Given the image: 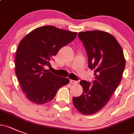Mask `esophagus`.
I'll list each match as a JSON object with an SVG mask.
<instances>
[{
  "instance_id": "esophagus-1",
  "label": "esophagus",
  "mask_w": 134,
  "mask_h": 134,
  "mask_svg": "<svg viewBox=\"0 0 134 134\" xmlns=\"http://www.w3.org/2000/svg\"><path fill=\"white\" fill-rule=\"evenodd\" d=\"M70 82H71V84H74V85L78 84V81H74V80H70Z\"/></svg>"
}]
</instances>
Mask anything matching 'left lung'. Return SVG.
<instances>
[{"instance_id": "8db88e82", "label": "left lung", "mask_w": 134, "mask_h": 134, "mask_svg": "<svg viewBox=\"0 0 134 134\" xmlns=\"http://www.w3.org/2000/svg\"><path fill=\"white\" fill-rule=\"evenodd\" d=\"M88 55V68L94 69L95 80L93 85L81 81L82 93L73 97L76 109L85 115L100 110L109 102L111 96L122 81L126 65L122 47L110 34L100 30L79 33Z\"/></svg>"}]
</instances>
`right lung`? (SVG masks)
Here are the masks:
<instances>
[{"instance_id": "obj_1", "label": "right lung", "mask_w": 134, "mask_h": 134, "mask_svg": "<svg viewBox=\"0 0 134 134\" xmlns=\"http://www.w3.org/2000/svg\"><path fill=\"white\" fill-rule=\"evenodd\" d=\"M77 32L52 26L39 27L19 43L15 57V71L26 98L37 104L53 99L57 91L69 82L44 68L59 50L74 40Z\"/></svg>"}]
</instances>
